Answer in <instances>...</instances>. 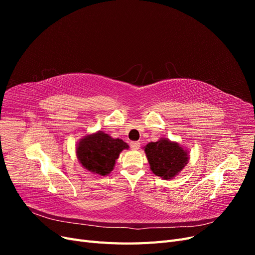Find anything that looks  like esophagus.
Wrapping results in <instances>:
<instances>
[{"label": "esophagus", "mask_w": 255, "mask_h": 255, "mask_svg": "<svg viewBox=\"0 0 255 255\" xmlns=\"http://www.w3.org/2000/svg\"><path fill=\"white\" fill-rule=\"evenodd\" d=\"M139 146H140V142L139 141L130 142V148H132L133 150H138V149H139Z\"/></svg>", "instance_id": "esophagus-1"}]
</instances>
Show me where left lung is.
<instances>
[{"label":"left lung","instance_id":"8db88e82","mask_svg":"<svg viewBox=\"0 0 255 255\" xmlns=\"http://www.w3.org/2000/svg\"><path fill=\"white\" fill-rule=\"evenodd\" d=\"M152 172L164 180H170L179 174L188 164V151L168 138H160L155 142L143 146Z\"/></svg>","mask_w":255,"mask_h":255}]
</instances>
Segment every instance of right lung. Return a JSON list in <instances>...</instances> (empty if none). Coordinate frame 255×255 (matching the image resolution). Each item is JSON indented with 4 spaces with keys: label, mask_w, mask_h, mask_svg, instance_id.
Listing matches in <instances>:
<instances>
[{
    "label": "right lung",
    "mask_w": 255,
    "mask_h": 255,
    "mask_svg": "<svg viewBox=\"0 0 255 255\" xmlns=\"http://www.w3.org/2000/svg\"><path fill=\"white\" fill-rule=\"evenodd\" d=\"M125 149H128L127 142L98 130L81 138L76 145V156L84 169L94 174L107 175Z\"/></svg>",
    "instance_id": "right-lung-1"
}]
</instances>
